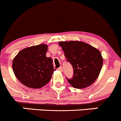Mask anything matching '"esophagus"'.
I'll list each match as a JSON object with an SVG mask.
<instances>
[{"label":"esophagus","mask_w":121,"mask_h":121,"mask_svg":"<svg viewBox=\"0 0 121 121\" xmlns=\"http://www.w3.org/2000/svg\"><path fill=\"white\" fill-rule=\"evenodd\" d=\"M58 70H59V71H60V72H63V69H62V66H60V67H59V68H58Z\"/></svg>","instance_id":"34e87169"}]
</instances>
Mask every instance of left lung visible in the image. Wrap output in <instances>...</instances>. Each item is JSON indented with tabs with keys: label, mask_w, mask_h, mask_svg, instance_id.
<instances>
[{
	"label": "left lung",
	"mask_w": 121,
	"mask_h": 121,
	"mask_svg": "<svg viewBox=\"0 0 121 121\" xmlns=\"http://www.w3.org/2000/svg\"><path fill=\"white\" fill-rule=\"evenodd\" d=\"M59 45L73 69L72 78H66L69 83L77 89L91 85L102 67L103 58L99 51L83 42H60Z\"/></svg>",
	"instance_id": "1"
}]
</instances>
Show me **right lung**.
<instances>
[{"label": "right lung", "instance_id": "1", "mask_svg": "<svg viewBox=\"0 0 121 121\" xmlns=\"http://www.w3.org/2000/svg\"><path fill=\"white\" fill-rule=\"evenodd\" d=\"M48 46L41 44L22 50L13 60V70L22 84L39 89L47 84L55 70L52 59L46 56Z\"/></svg>", "mask_w": 121, "mask_h": 121}]
</instances>
